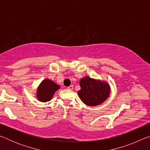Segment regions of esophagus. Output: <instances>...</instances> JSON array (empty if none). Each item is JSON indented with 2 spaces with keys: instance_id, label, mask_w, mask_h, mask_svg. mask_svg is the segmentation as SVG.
<instances>
[{
  "instance_id": "1",
  "label": "esophagus",
  "mask_w": 150,
  "mask_h": 150,
  "mask_svg": "<svg viewBox=\"0 0 150 150\" xmlns=\"http://www.w3.org/2000/svg\"><path fill=\"white\" fill-rule=\"evenodd\" d=\"M67 88L69 90H73V85H70V86H69V87H67Z\"/></svg>"
}]
</instances>
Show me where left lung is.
Returning <instances> with one entry per match:
<instances>
[{
    "label": "left lung",
    "mask_w": 150,
    "mask_h": 150,
    "mask_svg": "<svg viewBox=\"0 0 150 150\" xmlns=\"http://www.w3.org/2000/svg\"><path fill=\"white\" fill-rule=\"evenodd\" d=\"M78 95L83 103L88 106H97L107 99L110 93V87L106 81L96 80L89 77L81 79Z\"/></svg>",
    "instance_id": "8db88e82"
}]
</instances>
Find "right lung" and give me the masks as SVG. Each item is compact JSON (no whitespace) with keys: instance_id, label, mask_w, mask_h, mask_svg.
Instances as JSON below:
<instances>
[{"instance_id":"add662e5","label":"right lung","mask_w":150,"mask_h":150,"mask_svg":"<svg viewBox=\"0 0 150 150\" xmlns=\"http://www.w3.org/2000/svg\"><path fill=\"white\" fill-rule=\"evenodd\" d=\"M60 88V86L58 85L54 81L45 79L40 83L37 88L36 97L40 102L45 103L52 99L55 91Z\"/></svg>"}]
</instances>
